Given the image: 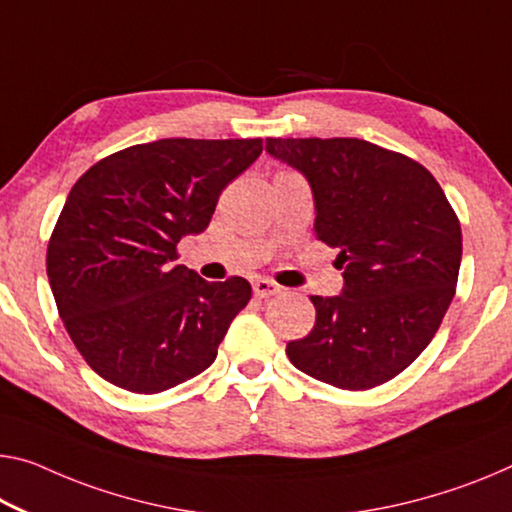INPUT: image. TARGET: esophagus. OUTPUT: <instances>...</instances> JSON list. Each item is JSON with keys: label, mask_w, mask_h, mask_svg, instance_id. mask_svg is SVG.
Returning <instances> with one entry per match:
<instances>
[{"label": "esophagus", "mask_w": 512, "mask_h": 512, "mask_svg": "<svg viewBox=\"0 0 512 512\" xmlns=\"http://www.w3.org/2000/svg\"><path fill=\"white\" fill-rule=\"evenodd\" d=\"M251 286H254V295L256 297H272V295L281 293L279 283H274L270 279H256L254 283H251Z\"/></svg>", "instance_id": "34e87169"}]
</instances>
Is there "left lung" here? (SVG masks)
Wrapping results in <instances>:
<instances>
[{"label":"left lung","mask_w":512,"mask_h":512,"mask_svg":"<svg viewBox=\"0 0 512 512\" xmlns=\"http://www.w3.org/2000/svg\"><path fill=\"white\" fill-rule=\"evenodd\" d=\"M313 192L316 235L338 249L341 295H313L316 325L286 345L295 368L338 389H373L426 350L455 295L462 231L426 167L371 141L267 139Z\"/></svg>","instance_id":"8db88e82"}]
</instances>
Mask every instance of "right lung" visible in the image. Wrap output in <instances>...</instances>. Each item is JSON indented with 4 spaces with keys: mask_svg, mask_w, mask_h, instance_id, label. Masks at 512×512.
Returning <instances> with one entry per match:
<instances>
[{
    "mask_svg": "<svg viewBox=\"0 0 512 512\" xmlns=\"http://www.w3.org/2000/svg\"><path fill=\"white\" fill-rule=\"evenodd\" d=\"M263 139H157L105 157L70 190L47 279L75 348L102 380L160 393L215 361L251 286L201 279L176 245L208 229Z\"/></svg>",
    "mask_w": 512,
    "mask_h": 512,
    "instance_id": "right-lung-1",
    "label": "right lung"
}]
</instances>
